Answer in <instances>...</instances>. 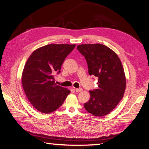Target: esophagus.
Wrapping results in <instances>:
<instances>
[{
    "instance_id": "esophagus-1",
    "label": "esophagus",
    "mask_w": 149,
    "mask_h": 149,
    "mask_svg": "<svg viewBox=\"0 0 149 149\" xmlns=\"http://www.w3.org/2000/svg\"><path fill=\"white\" fill-rule=\"evenodd\" d=\"M75 90L76 92H80V91L83 90V89H82V88H75Z\"/></svg>"
}]
</instances>
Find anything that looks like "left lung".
I'll return each instance as SVG.
<instances>
[{
    "label": "left lung",
    "mask_w": 149,
    "mask_h": 149,
    "mask_svg": "<svg viewBox=\"0 0 149 149\" xmlns=\"http://www.w3.org/2000/svg\"><path fill=\"white\" fill-rule=\"evenodd\" d=\"M77 49L86 60L89 74L98 78L97 89L90 91L85 109L95 116H104L113 111L124 95L126 77L122 62L116 53L102 44H82Z\"/></svg>",
    "instance_id": "obj_1"
}]
</instances>
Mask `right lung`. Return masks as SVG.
I'll return each instance as SVG.
<instances>
[{
  "label": "right lung",
  "instance_id": "obj_1",
  "mask_svg": "<svg viewBox=\"0 0 149 149\" xmlns=\"http://www.w3.org/2000/svg\"><path fill=\"white\" fill-rule=\"evenodd\" d=\"M75 47L69 44H49L36 49L27 60L21 82L28 100L38 111L49 113L61 106L70 91L56 85L54 75Z\"/></svg>",
  "mask_w": 149,
  "mask_h": 149
}]
</instances>
